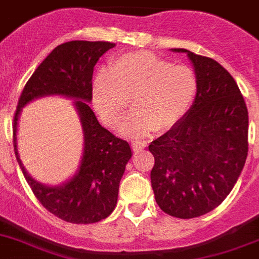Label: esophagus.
Segmentation results:
<instances>
[{
    "instance_id": "34e87169",
    "label": "esophagus",
    "mask_w": 259,
    "mask_h": 259,
    "mask_svg": "<svg viewBox=\"0 0 259 259\" xmlns=\"http://www.w3.org/2000/svg\"><path fill=\"white\" fill-rule=\"evenodd\" d=\"M145 148H146V144L144 141H139V140L132 141V149H134V151H140Z\"/></svg>"
}]
</instances>
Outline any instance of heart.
I'll return each mask as SVG.
<instances>
[{
    "label": "heart",
    "mask_w": 259,
    "mask_h": 259,
    "mask_svg": "<svg viewBox=\"0 0 259 259\" xmlns=\"http://www.w3.org/2000/svg\"><path fill=\"white\" fill-rule=\"evenodd\" d=\"M198 79L191 68L175 65L151 52H128L110 61L92 82V103L99 117L115 127L132 99V111L120 124L125 136L167 131L193 104Z\"/></svg>",
    "instance_id": "obj_1"
}]
</instances>
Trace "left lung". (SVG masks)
<instances>
[{
  "instance_id": "obj_1",
  "label": "left lung",
  "mask_w": 259,
  "mask_h": 259,
  "mask_svg": "<svg viewBox=\"0 0 259 259\" xmlns=\"http://www.w3.org/2000/svg\"><path fill=\"white\" fill-rule=\"evenodd\" d=\"M198 91L184 117L154 140L150 173L160 209L194 218L218 207L235 186L248 155V109L229 72L210 58L185 49Z\"/></svg>"
}]
</instances>
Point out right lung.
I'll use <instances>...</instances> for the list:
<instances>
[{"instance_id": "1", "label": "right lung", "mask_w": 259, "mask_h": 259, "mask_svg": "<svg viewBox=\"0 0 259 259\" xmlns=\"http://www.w3.org/2000/svg\"><path fill=\"white\" fill-rule=\"evenodd\" d=\"M115 44L70 41L52 50L25 84L14 117V150L20 169L35 198L47 210L70 224L86 225L105 220L118 200V190L132 151L128 142L99 123L92 100L94 66ZM46 96L73 99L83 130L82 159L76 173L60 185H45L25 169L17 151V120L21 109Z\"/></svg>"}]
</instances>
